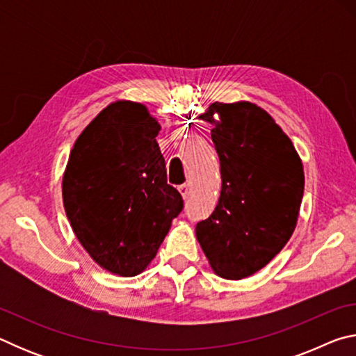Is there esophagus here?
<instances>
[{
	"label": "esophagus",
	"mask_w": 356,
	"mask_h": 356,
	"mask_svg": "<svg viewBox=\"0 0 356 356\" xmlns=\"http://www.w3.org/2000/svg\"><path fill=\"white\" fill-rule=\"evenodd\" d=\"M179 191H180V195H182L184 200H186V196H188V193H190V185L188 184L180 185L179 186Z\"/></svg>",
	"instance_id": "esophagus-1"
}]
</instances>
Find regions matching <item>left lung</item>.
Returning <instances> with one entry per match:
<instances>
[{
    "label": "left lung",
    "instance_id": "obj_1",
    "mask_svg": "<svg viewBox=\"0 0 356 356\" xmlns=\"http://www.w3.org/2000/svg\"><path fill=\"white\" fill-rule=\"evenodd\" d=\"M221 191L215 210L196 225L213 272L243 280L264 268L289 242L305 190L303 163L275 119L251 102L209 105Z\"/></svg>",
    "mask_w": 356,
    "mask_h": 356
}]
</instances>
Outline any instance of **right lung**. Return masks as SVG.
<instances>
[{
    "label": "right lung",
    "mask_w": 356,
    "mask_h": 356,
    "mask_svg": "<svg viewBox=\"0 0 356 356\" xmlns=\"http://www.w3.org/2000/svg\"><path fill=\"white\" fill-rule=\"evenodd\" d=\"M147 106L116 100L75 140L63 174V204L78 242L118 276H136L156 256L184 201L168 185Z\"/></svg>",
    "instance_id": "right-lung-1"
}]
</instances>
